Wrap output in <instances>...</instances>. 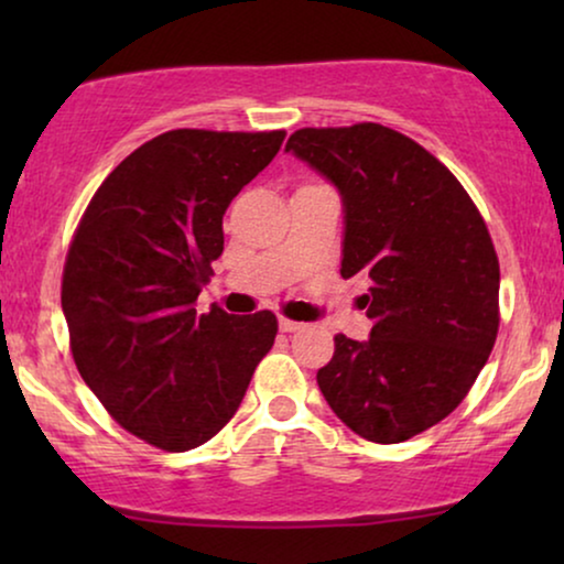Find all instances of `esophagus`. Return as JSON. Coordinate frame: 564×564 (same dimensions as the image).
<instances>
[{
  "label": "esophagus",
  "mask_w": 564,
  "mask_h": 564,
  "mask_svg": "<svg viewBox=\"0 0 564 564\" xmlns=\"http://www.w3.org/2000/svg\"><path fill=\"white\" fill-rule=\"evenodd\" d=\"M300 328H303V323L280 318V330H282V334H295V330H300Z\"/></svg>",
  "instance_id": "obj_1"
}]
</instances>
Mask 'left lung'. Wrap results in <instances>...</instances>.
I'll return each instance as SVG.
<instances>
[{
  "label": "left lung",
  "mask_w": 564,
  "mask_h": 564,
  "mask_svg": "<svg viewBox=\"0 0 564 564\" xmlns=\"http://www.w3.org/2000/svg\"><path fill=\"white\" fill-rule=\"evenodd\" d=\"M284 151L341 195V276L367 282L359 305L372 318L367 341L334 338L318 388L354 434L405 442L465 400L496 344L488 228L457 176L398 130L303 128Z\"/></svg>",
  "instance_id": "1"
}]
</instances>
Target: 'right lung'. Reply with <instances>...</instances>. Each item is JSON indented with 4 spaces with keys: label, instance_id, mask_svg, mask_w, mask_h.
Returning a JSON list of instances; mask_svg holds the SVG:
<instances>
[{
    "label": "right lung",
    "instance_id": "add662e5",
    "mask_svg": "<svg viewBox=\"0 0 564 564\" xmlns=\"http://www.w3.org/2000/svg\"><path fill=\"white\" fill-rule=\"evenodd\" d=\"M282 141L284 130L161 133L115 166L74 234L61 307L76 369L122 429L164 452L218 434L274 344V313L197 315L195 300L230 199Z\"/></svg>",
    "mask_w": 564,
    "mask_h": 564
}]
</instances>
